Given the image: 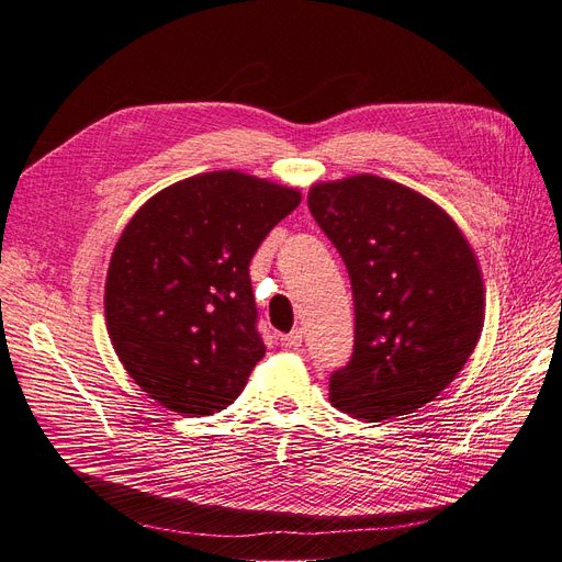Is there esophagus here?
<instances>
[{"mask_svg":"<svg viewBox=\"0 0 562 562\" xmlns=\"http://www.w3.org/2000/svg\"><path fill=\"white\" fill-rule=\"evenodd\" d=\"M281 345H283L285 349H297V347H302V330L295 328V330H291L288 335H281Z\"/></svg>","mask_w":562,"mask_h":562,"instance_id":"34e87169","label":"esophagus"}]
</instances>
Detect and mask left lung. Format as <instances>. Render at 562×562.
<instances>
[{
  "label": "left lung",
  "instance_id": "left-lung-1",
  "mask_svg": "<svg viewBox=\"0 0 562 562\" xmlns=\"http://www.w3.org/2000/svg\"><path fill=\"white\" fill-rule=\"evenodd\" d=\"M307 206L353 293V353L330 375V403L368 422L415 413L457 378L483 330L471 244L438 203L370 173L312 184Z\"/></svg>",
  "mask_w": 562,
  "mask_h": 562
}]
</instances>
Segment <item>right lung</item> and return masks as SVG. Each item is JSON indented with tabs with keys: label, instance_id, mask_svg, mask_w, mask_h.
<instances>
[{
	"label": "right lung",
	"instance_id": "add662e5",
	"mask_svg": "<svg viewBox=\"0 0 562 562\" xmlns=\"http://www.w3.org/2000/svg\"><path fill=\"white\" fill-rule=\"evenodd\" d=\"M300 190L241 171L184 178L147 199L114 246L105 281L112 347L149 398L213 415L262 356L248 265Z\"/></svg>",
	"mask_w": 562,
	"mask_h": 562
}]
</instances>
